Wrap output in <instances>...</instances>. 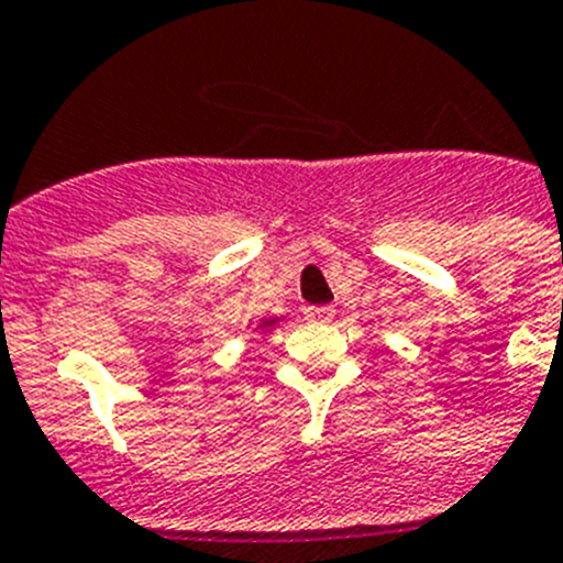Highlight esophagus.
<instances>
[{"label": "esophagus", "instance_id": "obj_1", "mask_svg": "<svg viewBox=\"0 0 563 563\" xmlns=\"http://www.w3.org/2000/svg\"><path fill=\"white\" fill-rule=\"evenodd\" d=\"M307 318L310 321H330V318H335V307H307Z\"/></svg>", "mask_w": 563, "mask_h": 563}]
</instances>
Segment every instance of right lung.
Listing matches in <instances>:
<instances>
[{
  "label": "right lung",
  "instance_id": "obj_1",
  "mask_svg": "<svg viewBox=\"0 0 563 563\" xmlns=\"http://www.w3.org/2000/svg\"><path fill=\"white\" fill-rule=\"evenodd\" d=\"M282 321H285V316H273V318H258V324H256V330L258 332H273L276 330L278 324H282Z\"/></svg>",
  "mask_w": 563,
  "mask_h": 563
}]
</instances>
